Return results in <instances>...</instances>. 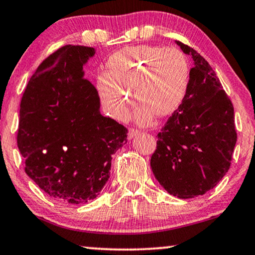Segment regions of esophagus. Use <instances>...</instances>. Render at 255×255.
<instances>
[{
    "mask_svg": "<svg viewBox=\"0 0 255 255\" xmlns=\"http://www.w3.org/2000/svg\"><path fill=\"white\" fill-rule=\"evenodd\" d=\"M139 133H140V131H139L138 128H128V139H132V138L135 137V135L139 134Z\"/></svg>",
    "mask_w": 255,
    "mask_h": 255,
    "instance_id": "1",
    "label": "esophagus"
}]
</instances>
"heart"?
I'll list each match as a JSON object with an SVG mask.
<instances>
[{"mask_svg": "<svg viewBox=\"0 0 255 255\" xmlns=\"http://www.w3.org/2000/svg\"><path fill=\"white\" fill-rule=\"evenodd\" d=\"M108 73L97 80L104 107L124 118L131 102L130 90L142 108L138 118L146 122L152 114L172 115L183 102L189 85V62L177 47L137 45L121 48L108 60Z\"/></svg>", "mask_w": 255, "mask_h": 255, "instance_id": "heart-1", "label": "heart"}]
</instances>
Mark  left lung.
<instances>
[{
	"instance_id": "1",
	"label": "left lung",
	"mask_w": 255,
	"mask_h": 255,
	"mask_svg": "<svg viewBox=\"0 0 255 255\" xmlns=\"http://www.w3.org/2000/svg\"><path fill=\"white\" fill-rule=\"evenodd\" d=\"M176 44L195 65L183 102L156 135L151 167L170 195L193 198L217 186L231 166L235 110L209 62L188 45Z\"/></svg>"
}]
</instances>
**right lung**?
I'll use <instances>...</instances> for the list:
<instances>
[{
  "instance_id": "1",
  "label": "right lung",
  "mask_w": 255,
  "mask_h": 255,
  "mask_svg": "<svg viewBox=\"0 0 255 255\" xmlns=\"http://www.w3.org/2000/svg\"><path fill=\"white\" fill-rule=\"evenodd\" d=\"M93 47L65 45L38 66L24 90L17 145L25 173L55 201L87 203L110 176L111 155L128 128L100 113V96L83 78Z\"/></svg>"
}]
</instances>
